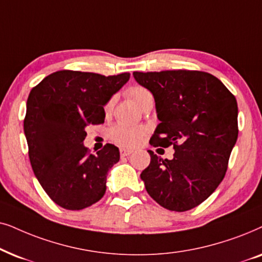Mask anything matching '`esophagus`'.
<instances>
[{
    "instance_id": "34e87169",
    "label": "esophagus",
    "mask_w": 262,
    "mask_h": 262,
    "mask_svg": "<svg viewBox=\"0 0 262 262\" xmlns=\"http://www.w3.org/2000/svg\"><path fill=\"white\" fill-rule=\"evenodd\" d=\"M132 153H133V151H132V149H128V148H121L120 149L121 157H127L129 155H132Z\"/></svg>"
}]
</instances>
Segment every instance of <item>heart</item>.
I'll return each mask as SVG.
<instances>
[{"label": "heart", "instance_id": "1", "mask_svg": "<svg viewBox=\"0 0 262 262\" xmlns=\"http://www.w3.org/2000/svg\"><path fill=\"white\" fill-rule=\"evenodd\" d=\"M128 96L137 105L140 107L141 104L146 99L152 97L148 90H146L142 86H134L128 91ZM114 106V98H111L109 102L105 104L104 110L106 114H109ZM147 134V129L141 125H129L125 123H117L114 127L110 128L109 137L117 145L124 146V147H134L140 144L142 139Z\"/></svg>", "mask_w": 262, "mask_h": 262}]
</instances>
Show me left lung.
<instances>
[{
  "instance_id": "left-lung-1",
  "label": "left lung",
  "mask_w": 262,
  "mask_h": 262,
  "mask_svg": "<svg viewBox=\"0 0 262 262\" xmlns=\"http://www.w3.org/2000/svg\"><path fill=\"white\" fill-rule=\"evenodd\" d=\"M155 97L160 123L149 144L173 146V158L148 151L141 180L153 200L170 211L199 206L224 179L238 137L235 96L218 78L200 71L134 72Z\"/></svg>"
}]
</instances>
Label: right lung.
Here are the masks:
<instances>
[{"label":"right lung","instance_id":"right-lung-1","mask_svg":"<svg viewBox=\"0 0 262 262\" xmlns=\"http://www.w3.org/2000/svg\"><path fill=\"white\" fill-rule=\"evenodd\" d=\"M129 76L58 71L31 90L24 120L31 166L58 206L79 211L105 194L107 171L120 151L106 144L90 155L82 141L87 125L104 123V105Z\"/></svg>","mask_w":262,"mask_h":262}]
</instances>
